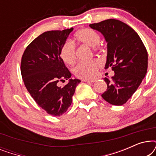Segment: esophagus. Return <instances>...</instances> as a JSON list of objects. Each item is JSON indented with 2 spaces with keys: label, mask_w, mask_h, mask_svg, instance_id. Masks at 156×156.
Returning <instances> with one entry per match:
<instances>
[{
  "label": "esophagus",
  "mask_w": 156,
  "mask_h": 156,
  "mask_svg": "<svg viewBox=\"0 0 156 156\" xmlns=\"http://www.w3.org/2000/svg\"><path fill=\"white\" fill-rule=\"evenodd\" d=\"M83 82H95V80H87V79H83L82 80Z\"/></svg>",
  "instance_id": "esophagus-1"
}]
</instances>
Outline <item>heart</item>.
I'll return each mask as SVG.
<instances>
[{"mask_svg":"<svg viewBox=\"0 0 156 156\" xmlns=\"http://www.w3.org/2000/svg\"><path fill=\"white\" fill-rule=\"evenodd\" d=\"M76 39L81 43L91 48L97 46L100 41V35L97 32L90 28L80 30L76 33ZM61 58L67 65H72L76 59V49L73 42L67 40L62 44L60 50ZM101 65L99 59L89 62H80L72 68V71L76 76L80 78H91L97 73V69Z\"/></svg>","mask_w":156,"mask_h":156,"instance_id":"obj_1","label":"heart"}]
</instances>
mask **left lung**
Masks as SVG:
<instances>
[{
  "mask_svg": "<svg viewBox=\"0 0 156 156\" xmlns=\"http://www.w3.org/2000/svg\"><path fill=\"white\" fill-rule=\"evenodd\" d=\"M100 32L107 42L105 69L112 67L114 76L105 77L107 89L101 94L112 105L121 106L132 97L146 76L148 52L141 39L131 27L115 19L89 25Z\"/></svg>",
  "mask_w": 156,
  "mask_h": 156,
  "instance_id": "left-lung-1",
  "label": "left lung"
}]
</instances>
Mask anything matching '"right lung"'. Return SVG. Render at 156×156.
Returning a JSON list of instances; mask_svg holds the SVG:
<instances>
[{"mask_svg": "<svg viewBox=\"0 0 156 156\" xmlns=\"http://www.w3.org/2000/svg\"><path fill=\"white\" fill-rule=\"evenodd\" d=\"M73 27L44 32L24 51L20 71L25 86L36 103L48 114L59 116L71 105L76 87L81 81L72 74L60 57L62 44ZM69 80L62 87L58 82Z\"/></svg>", "mask_w": 156, "mask_h": 156, "instance_id": "1", "label": "right lung"}]
</instances>
